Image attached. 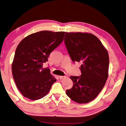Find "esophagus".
<instances>
[{
  "label": "esophagus",
  "mask_w": 126,
  "mask_h": 126,
  "mask_svg": "<svg viewBox=\"0 0 126 126\" xmlns=\"http://www.w3.org/2000/svg\"><path fill=\"white\" fill-rule=\"evenodd\" d=\"M65 77L66 76H59V78H60V80H62V79H64Z\"/></svg>",
  "instance_id": "1"
}]
</instances>
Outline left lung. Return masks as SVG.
Segmentation results:
<instances>
[{
    "mask_svg": "<svg viewBox=\"0 0 126 126\" xmlns=\"http://www.w3.org/2000/svg\"><path fill=\"white\" fill-rule=\"evenodd\" d=\"M65 44L74 63H81L80 76H70L73 86L66 91L68 97L79 103L94 100L109 76V56L95 35L88 32H67Z\"/></svg>",
    "mask_w": 126,
    "mask_h": 126,
    "instance_id": "8db88e82",
    "label": "left lung"
}]
</instances>
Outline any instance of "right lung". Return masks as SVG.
Instances as JSON below:
<instances>
[{
  "label": "right lung",
  "mask_w": 126,
  "mask_h": 126,
  "mask_svg": "<svg viewBox=\"0 0 126 126\" xmlns=\"http://www.w3.org/2000/svg\"><path fill=\"white\" fill-rule=\"evenodd\" d=\"M65 32L41 31L20 42L12 65L13 79L19 91L32 100L47 94L56 81L50 70L44 69L49 55L63 40Z\"/></svg>",
  "instance_id": "right-lung-1"
}]
</instances>
